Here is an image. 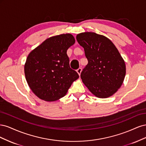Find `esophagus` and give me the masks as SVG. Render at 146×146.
I'll return each instance as SVG.
<instances>
[{
    "label": "esophagus",
    "instance_id": "1",
    "mask_svg": "<svg viewBox=\"0 0 146 146\" xmlns=\"http://www.w3.org/2000/svg\"><path fill=\"white\" fill-rule=\"evenodd\" d=\"M82 68H79L78 69H77V73L78 74L79 76H80L81 72H82Z\"/></svg>",
    "mask_w": 146,
    "mask_h": 146
}]
</instances>
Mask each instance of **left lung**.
I'll return each instance as SVG.
<instances>
[{"label":"left lung","instance_id":"obj_1","mask_svg":"<svg viewBox=\"0 0 146 146\" xmlns=\"http://www.w3.org/2000/svg\"><path fill=\"white\" fill-rule=\"evenodd\" d=\"M88 61L81 72L83 82L99 98L112 96L121 87L125 76V64L122 56L108 38L93 32L77 35Z\"/></svg>","mask_w":146,"mask_h":146}]
</instances>
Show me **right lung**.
<instances>
[{"label": "right lung", "instance_id": "right-lung-1", "mask_svg": "<svg viewBox=\"0 0 146 146\" xmlns=\"http://www.w3.org/2000/svg\"><path fill=\"white\" fill-rule=\"evenodd\" d=\"M74 43L72 35L62 34L47 39L30 53L24 66L25 78L39 98L51 102L63 98L79 77L70 68L67 55Z\"/></svg>", "mask_w": 146, "mask_h": 146}]
</instances>
